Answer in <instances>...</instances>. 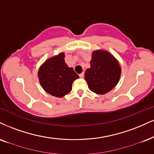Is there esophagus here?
<instances>
[{"mask_svg": "<svg viewBox=\"0 0 154 154\" xmlns=\"http://www.w3.org/2000/svg\"><path fill=\"white\" fill-rule=\"evenodd\" d=\"M79 76H80V78H81V79H82V78L84 77V73H82L79 74Z\"/></svg>", "mask_w": 154, "mask_h": 154, "instance_id": "1", "label": "esophagus"}]
</instances>
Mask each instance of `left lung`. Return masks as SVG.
<instances>
[{"mask_svg": "<svg viewBox=\"0 0 154 154\" xmlns=\"http://www.w3.org/2000/svg\"><path fill=\"white\" fill-rule=\"evenodd\" d=\"M91 55V67L85 72V80L91 91L106 94L119 83L121 67L116 58L108 51L96 50Z\"/></svg>", "mask_w": 154, "mask_h": 154, "instance_id": "left-lung-1", "label": "left lung"}]
</instances>
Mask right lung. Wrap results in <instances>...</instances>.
Wrapping results in <instances>:
<instances>
[{"instance_id":"1","label":"right lung","mask_w":154,"mask_h":154,"mask_svg":"<svg viewBox=\"0 0 154 154\" xmlns=\"http://www.w3.org/2000/svg\"><path fill=\"white\" fill-rule=\"evenodd\" d=\"M65 54L60 53L40 66L38 76L43 90L51 96L62 98L71 92L72 84L79 78L73 68L66 63Z\"/></svg>"}]
</instances>
